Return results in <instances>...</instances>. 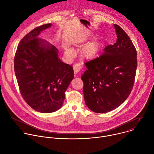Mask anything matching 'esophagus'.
<instances>
[{"label": "esophagus", "instance_id": "esophagus-1", "mask_svg": "<svg viewBox=\"0 0 154 154\" xmlns=\"http://www.w3.org/2000/svg\"><path fill=\"white\" fill-rule=\"evenodd\" d=\"M73 70H74V73L75 75H76L81 71V70L82 69V67L79 63H76L73 65Z\"/></svg>", "mask_w": 154, "mask_h": 154}]
</instances>
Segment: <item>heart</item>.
<instances>
[{"label":"heart","mask_w":154,"mask_h":154,"mask_svg":"<svg viewBox=\"0 0 154 154\" xmlns=\"http://www.w3.org/2000/svg\"><path fill=\"white\" fill-rule=\"evenodd\" d=\"M101 43L99 41H94L85 46L81 50V56L86 59H91L95 56L100 50ZM66 52L70 56H73L74 50L72 48H66Z\"/></svg>","instance_id":"heart-1"}]
</instances>
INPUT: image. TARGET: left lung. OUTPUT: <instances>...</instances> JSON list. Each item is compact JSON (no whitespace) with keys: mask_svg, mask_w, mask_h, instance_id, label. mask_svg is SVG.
<instances>
[{"mask_svg":"<svg viewBox=\"0 0 154 154\" xmlns=\"http://www.w3.org/2000/svg\"><path fill=\"white\" fill-rule=\"evenodd\" d=\"M117 41L98 57L85 63L81 76L85 103L92 111L105 113L122 104L133 87L137 68V53L130 37L114 24Z\"/></svg>","mask_w":154,"mask_h":154,"instance_id":"left-lung-1","label":"left lung"}]
</instances>
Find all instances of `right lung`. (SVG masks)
<instances>
[{"instance_id":"obj_1","label":"right lung","mask_w":154,"mask_h":154,"mask_svg":"<svg viewBox=\"0 0 154 154\" xmlns=\"http://www.w3.org/2000/svg\"><path fill=\"white\" fill-rule=\"evenodd\" d=\"M51 25L43 24L26 35L18 46L14 61L23 98L32 109L43 113L62 107L65 92L74 78L73 66L60 60L58 49L38 38Z\"/></svg>"}]
</instances>
